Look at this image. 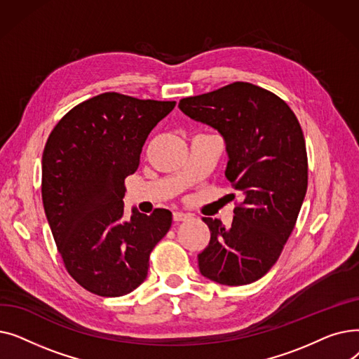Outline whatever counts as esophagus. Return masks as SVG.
<instances>
[{
    "mask_svg": "<svg viewBox=\"0 0 359 359\" xmlns=\"http://www.w3.org/2000/svg\"><path fill=\"white\" fill-rule=\"evenodd\" d=\"M187 219H189V215H187V214L179 212V211L173 212V221L175 222H182V221H187Z\"/></svg>",
    "mask_w": 359,
    "mask_h": 359,
    "instance_id": "obj_1",
    "label": "esophagus"
}]
</instances>
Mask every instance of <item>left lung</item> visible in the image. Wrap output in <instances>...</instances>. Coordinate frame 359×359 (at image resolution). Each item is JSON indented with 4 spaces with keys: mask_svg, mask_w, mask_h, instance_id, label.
Segmentation results:
<instances>
[{
    "mask_svg": "<svg viewBox=\"0 0 359 359\" xmlns=\"http://www.w3.org/2000/svg\"><path fill=\"white\" fill-rule=\"evenodd\" d=\"M179 109L219 132L229 157L225 177L241 198L230 227L202 218L211 240L198 255L199 272L221 285L252 284L275 265L306 198L303 130L284 100L250 83L182 99Z\"/></svg>",
    "mask_w": 359,
    "mask_h": 359,
    "instance_id": "8db88e82",
    "label": "left lung"
}]
</instances>
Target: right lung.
Returning <instances> with one entry per match:
<instances>
[{
  "instance_id": "obj_1",
  "label": "right lung",
  "mask_w": 359,
  "mask_h": 359,
  "mask_svg": "<svg viewBox=\"0 0 359 359\" xmlns=\"http://www.w3.org/2000/svg\"><path fill=\"white\" fill-rule=\"evenodd\" d=\"M176 102L103 93L71 109L50 132L42 156L46 219L69 275L87 291L121 297L138 288L148 259L172 225V212L132 208L125 179L142 147Z\"/></svg>"
}]
</instances>
